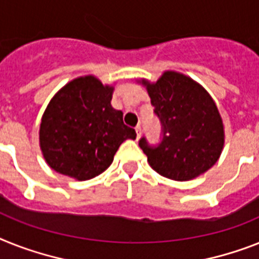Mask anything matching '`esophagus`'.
Segmentation results:
<instances>
[{"instance_id": "obj_1", "label": "esophagus", "mask_w": 259, "mask_h": 259, "mask_svg": "<svg viewBox=\"0 0 259 259\" xmlns=\"http://www.w3.org/2000/svg\"><path fill=\"white\" fill-rule=\"evenodd\" d=\"M135 131H136V138L140 139V135H142V127H140V125H136V127H135Z\"/></svg>"}]
</instances>
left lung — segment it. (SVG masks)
I'll list each match as a JSON object with an SVG mask.
<instances>
[{"instance_id":"8db88e82","label":"left lung","mask_w":259,"mask_h":259,"mask_svg":"<svg viewBox=\"0 0 259 259\" xmlns=\"http://www.w3.org/2000/svg\"><path fill=\"white\" fill-rule=\"evenodd\" d=\"M140 82L147 87L163 132L157 145H149L145 138L139 142L149 165L176 181L192 180L210 169L220 159L225 132L208 91L176 71H165L155 83Z\"/></svg>"}]
</instances>
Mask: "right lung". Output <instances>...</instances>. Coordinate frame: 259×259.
Returning a JSON list of instances; mask_svg holds the SVG:
<instances>
[{"label": "right lung", "mask_w": 259, "mask_h": 259, "mask_svg": "<svg viewBox=\"0 0 259 259\" xmlns=\"http://www.w3.org/2000/svg\"><path fill=\"white\" fill-rule=\"evenodd\" d=\"M114 87L94 75L79 76L50 100L39 127V145L55 172L84 181L108 168L117 148L136 132L111 106Z\"/></svg>", "instance_id": "obj_1"}]
</instances>
